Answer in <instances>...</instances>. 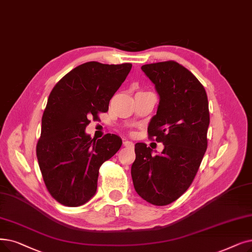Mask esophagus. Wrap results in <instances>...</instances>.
<instances>
[{
	"mask_svg": "<svg viewBox=\"0 0 252 252\" xmlns=\"http://www.w3.org/2000/svg\"><path fill=\"white\" fill-rule=\"evenodd\" d=\"M124 146H125V147H130V148H133V147H134V143H133V142H130V141L125 140V141H124Z\"/></svg>",
	"mask_w": 252,
	"mask_h": 252,
	"instance_id": "obj_1",
	"label": "esophagus"
}]
</instances>
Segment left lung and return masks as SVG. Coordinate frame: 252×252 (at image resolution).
Masks as SVG:
<instances>
[{
	"mask_svg": "<svg viewBox=\"0 0 252 252\" xmlns=\"http://www.w3.org/2000/svg\"><path fill=\"white\" fill-rule=\"evenodd\" d=\"M141 69L159 95L148 136L162 143L163 149L152 156L150 147L137 143L130 174L142 199L166 206L188 190L200 168L207 149L209 104L204 86L180 63L160 62Z\"/></svg>",
	"mask_w": 252,
	"mask_h": 252,
	"instance_id": "1",
	"label": "left lung"
}]
</instances>
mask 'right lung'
<instances>
[{
    "mask_svg": "<svg viewBox=\"0 0 252 252\" xmlns=\"http://www.w3.org/2000/svg\"><path fill=\"white\" fill-rule=\"evenodd\" d=\"M130 69L128 63H85L65 74L49 94L36 152L47 190L63 206H81L93 198L100 167L123 144L114 134L92 139L85 127L92 117L108 111Z\"/></svg>",
    "mask_w": 252,
    "mask_h": 252,
    "instance_id": "obj_1",
    "label": "right lung"
}]
</instances>
